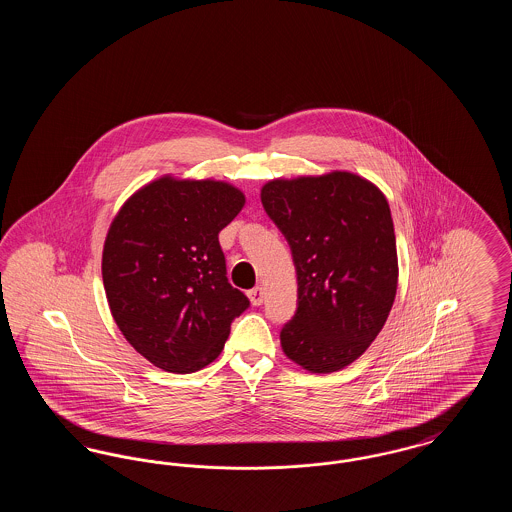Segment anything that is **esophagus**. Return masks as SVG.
<instances>
[{
    "label": "esophagus",
    "instance_id": "1",
    "mask_svg": "<svg viewBox=\"0 0 512 512\" xmlns=\"http://www.w3.org/2000/svg\"><path fill=\"white\" fill-rule=\"evenodd\" d=\"M249 299H251V303H253L255 307H259V305L265 301V290H263V288H253V290L249 292Z\"/></svg>",
    "mask_w": 512,
    "mask_h": 512
}]
</instances>
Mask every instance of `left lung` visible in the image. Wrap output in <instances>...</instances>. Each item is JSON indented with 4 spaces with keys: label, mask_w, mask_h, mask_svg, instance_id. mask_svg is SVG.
I'll use <instances>...</instances> for the list:
<instances>
[{
    "label": "left lung",
    "mask_w": 512,
    "mask_h": 512,
    "mask_svg": "<svg viewBox=\"0 0 512 512\" xmlns=\"http://www.w3.org/2000/svg\"><path fill=\"white\" fill-rule=\"evenodd\" d=\"M261 201L297 272V311L280 332L286 357L317 374L351 365L384 328L397 292L386 195L363 176L334 171L270 180Z\"/></svg>",
    "instance_id": "1"
}]
</instances>
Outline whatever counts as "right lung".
Segmentation results:
<instances>
[{
  "label": "right lung",
  "mask_w": 512,
  "mask_h": 512,
  "mask_svg": "<svg viewBox=\"0 0 512 512\" xmlns=\"http://www.w3.org/2000/svg\"><path fill=\"white\" fill-rule=\"evenodd\" d=\"M244 203L228 182L163 176L128 197L111 222L105 295L122 336L149 363L176 374L213 363L249 307L226 278L219 244Z\"/></svg>",
  "instance_id": "right-lung-1"
}]
</instances>
